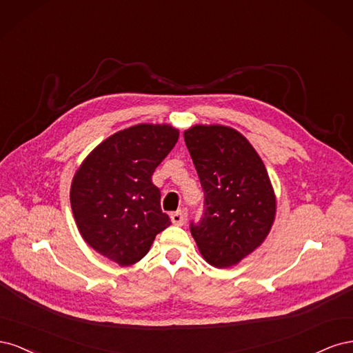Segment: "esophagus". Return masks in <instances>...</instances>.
<instances>
[{"instance_id":"obj_1","label":"esophagus","mask_w":353,"mask_h":353,"mask_svg":"<svg viewBox=\"0 0 353 353\" xmlns=\"http://www.w3.org/2000/svg\"><path fill=\"white\" fill-rule=\"evenodd\" d=\"M170 221H172V223H175V225H183L184 221H185L184 213L181 210L172 212V213H170Z\"/></svg>"}]
</instances>
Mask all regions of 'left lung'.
<instances>
[{
  "mask_svg": "<svg viewBox=\"0 0 353 353\" xmlns=\"http://www.w3.org/2000/svg\"><path fill=\"white\" fill-rule=\"evenodd\" d=\"M184 140L205 193L191 236L210 265L225 268L253 252L270 232L275 197L265 165L245 138L227 126H193Z\"/></svg>",
  "mask_w": 353,
  "mask_h": 353,
  "instance_id": "left-lung-1",
  "label": "left lung"
}]
</instances>
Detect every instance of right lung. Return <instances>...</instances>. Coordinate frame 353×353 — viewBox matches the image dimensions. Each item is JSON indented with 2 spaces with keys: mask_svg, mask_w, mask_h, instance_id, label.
I'll list each match as a JSON object with an SVG mask.
<instances>
[{
  "mask_svg": "<svg viewBox=\"0 0 353 353\" xmlns=\"http://www.w3.org/2000/svg\"><path fill=\"white\" fill-rule=\"evenodd\" d=\"M178 135L169 125L128 128L95 148L73 178L70 205L83 240L121 266L141 261L170 223L152 175Z\"/></svg>",
  "mask_w": 353,
  "mask_h": 353,
  "instance_id": "add662e5",
  "label": "right lung"
}]
</instances>
